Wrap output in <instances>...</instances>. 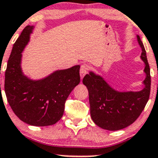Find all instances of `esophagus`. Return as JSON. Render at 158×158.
I'll return each mask as SVG.
<instances>
[{"instance_id":"1","label":"esophagus","mask_w":158,"mask_h":158,"mask_svg":"<svg viewBox=\"0 0 158 158\" xmlns=\"http://www.w3.org/2000/svg\"><path fill=\"white\" fill-rule=\"evenodd\" d=\"M88 69H89V67H88L87 65L86 64H84L81 66V69H80V74H81V78L83 79V77L85 76V74L87 73Z\"/></svg>"}]
</instances>
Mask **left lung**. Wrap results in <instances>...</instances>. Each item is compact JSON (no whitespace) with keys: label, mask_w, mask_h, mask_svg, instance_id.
<instances>
[{"label":"left lung","mask_w":158,"mask_h":158,"mask_svg":"<svg viewBox=\"0 0 158 158\" xmlns=\"http://www.w3.org/2000/svg\"><path fill=\"white\" fill-rule=\"evenodd\" d=\"M137 40L142 48L141 59L145 63L146 77L145 87L138 92H119L113 89L100 75L89 72L83 79L89 92L90 115L98 127L115 131L130 126L139 117L145 108L151 90L150 68L145 47L139 35Z\"/></svg>","instance_id":"1"}]
</instances>
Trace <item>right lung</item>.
Wrapping results in <instances>:
<instances>
[{"instance_id": "right-lung-1", "label": "right lung", "mask_w": 158, "mask_h": 158, "mask_svg": "<svg viewBox=\"0 0 158 158\" xmlns=\"http://www.w3.org/2000/svg\"><path fill=\"white\" fill-rule=\"evenodd\" d=\"M33 29V25H27L13 44L5 72L4 90L12 110L22 121L32 126H50L61 119L66 99L80 83V65L56 71L38 81L24 75L22 52Z\"/></svg>"}]
</instances>
